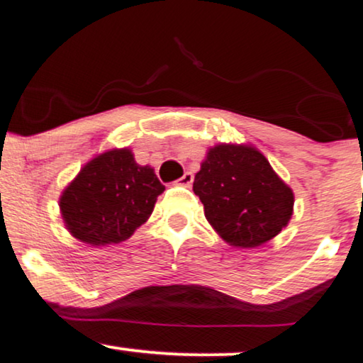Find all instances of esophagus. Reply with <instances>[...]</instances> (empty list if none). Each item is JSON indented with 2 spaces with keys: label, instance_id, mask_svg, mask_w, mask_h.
Listing matches in <instances>:
<instances>
[{
  "label": "esophagus",
  "instance_id": "1",
  "mask_svg": "<svg viewBox=\"0 0 363 363\" xmlns=\"http://www.w3.org/2000/svg\"><path fill=\"white\" fill-rule=\"evenodd\" d=\"M192 181H194L192 172H184V176L181 177V179H177V182H179L181 186H184V187H191Z\"/></svg>",
  "mask_w": 363,
  "mask_h": 363
}]
</instances>
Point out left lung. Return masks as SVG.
<instances>
[{"label": "left lung", "instance_id": "8db88e82", "mask_svg": "<svg viewBox=\"0 0 363 363\" xmlns=\"http://www.w3.org/2000/svg\"><path fill=\"white\" fill-rule=\"evenodd\" d=\"M192 189L203 203L208 223L232 247L267 243L293 216V191L250 145L211 147Z\"/></svg>", "mask_w": 363, "mask_h": 363}]
</instances>
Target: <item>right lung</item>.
I'll list each match as a JSON object with an SVG mask.
<instances>
[{
    "mask_svg": "<svg viewBox=\"0 0 363 363\" xmlns=\"http://www.w3.org/2000/svg\"><path fill=\"white\" fill-rule=\"evenodd\" d=\"M164 186L128 147L95 156L64 189L59 206L67 230L91 247L120 243L150 218Z\"/></svg>",
    "mask_w": 363,
    "mask_h": 363,
    "instance_id": "right-lung-1",
    "label": "right lung"
}]
</instances>
